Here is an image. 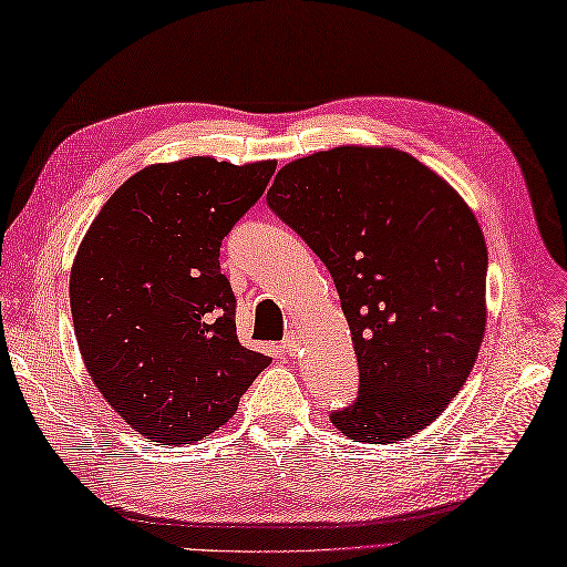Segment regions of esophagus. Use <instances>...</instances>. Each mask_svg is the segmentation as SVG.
<instances>
[{
    "instance_id": "obj_1",
    "label": "esophagus",
    "mask_w": 567,
    "mask_h": 567,
    "mask_svg": "<svg viewBox=\"0 0 567 567\" xmlns=\"http://www.w3.org/2000/svg\"><path fill=\"white\" fill-rule=\"evenodd\" d=\"M280 348H282L287 355H295L299 351V341L297 339H287V341H282Z\"/></svg>"
}]
</instances>
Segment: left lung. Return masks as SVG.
Segmentation results:
<instances>
[{
  "instance_id": "obj_1",
  "label": "left lung",
  "mask_w": 567,
  "mask_h": 567,
  "mask_svg": "<svg viewBox=\"0 0 567 567\" xmlns=\"http://www.w3.org/2000/svg\"><path fill=\"white\" fill-rule=\"evenodd\" d=\"M268 204L329 268L351 329L360 390L331 424L360 443L433 424L485 336L487 246L473 209L414 155L375 146L287 163Z\"/></svg>"
}]
</instances>
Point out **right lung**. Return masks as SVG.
Here are the masks:
<instances>
[{
  "instance_id": "1",
  "label": "right lung",
  "mask_w": 567,
  "mask_h": 567,
  "mask_svg": "<svg viewBox=\"0 0 567 567\" xmlns=\"http://www.w3.org/2000/svg\"><path fill=\"white\" fill-rule=\"evenodd\" d=\"M272 173L275 161L212 155L155 163L131 175L84 234L70 270L75 339L92 382L141 436L202 441L270 365L238 343L219 248Z\"/></svg>"
}]
</instances>
